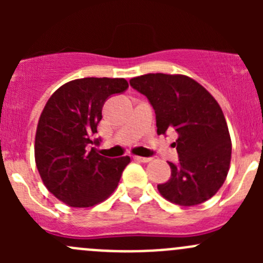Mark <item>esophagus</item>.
Returning a JSON list of instances; mask_svg holds the SVG:
<instances>
[{"mask_svg":"<svg viewBox=\"0 0 263 263\" xmlns=\"http://www.w3.org/2000/svg\"><path fill=\"white\" fill-rule=\"evenodd\" d=\"M135 160L141 161V163H147L151 160V158H145V156H135Z\"/></svg>","mask_w":263,"mask_h":263,"instance_id":"34e87169","label":"esophagus"}]
</instances>
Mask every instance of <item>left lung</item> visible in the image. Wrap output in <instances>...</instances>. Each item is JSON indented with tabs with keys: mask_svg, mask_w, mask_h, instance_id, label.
Segmentation results:
<instances>
[{
	"mask_svg": "<svg viewBox=\"0 0 263 263\" xmlns=\"http://www.w3.org/2000/svg\"><path fill=\"white\" fill-rule=\"evenodd\" d=\"M155 110L158 135L176 131L178 161L172 163L171 178L158 184L171 202L193 206L217 192L228 176L232 156L229 129L213 95L183 75L147 73L129 80Z\"/></svg>",
	"mask_w": 263,
	"mask_h": 263,
	"instance_id": "8db88e82",
	"label": "left lung"
}]
</instances>
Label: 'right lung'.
<instances>
[{
    "mask_svg": "<svg viewBox=\"0 0 263 263\" xmlns=\"http://www.w3.org/2000/svg\"><path fill=\"white\" fill-rule=\"evenodd\" d=\"M128 89L124 79L85 78L67 82L47 102L35 135V163L44 185L72 208H89L108 197L129 163L110 159L91 145L108 98Z\"/></svg>",
    "mask_w": 263,
    "mask_h": 263,
    "instance_id": "add662e5",
    "label": "right lung"
}]
</instances>
